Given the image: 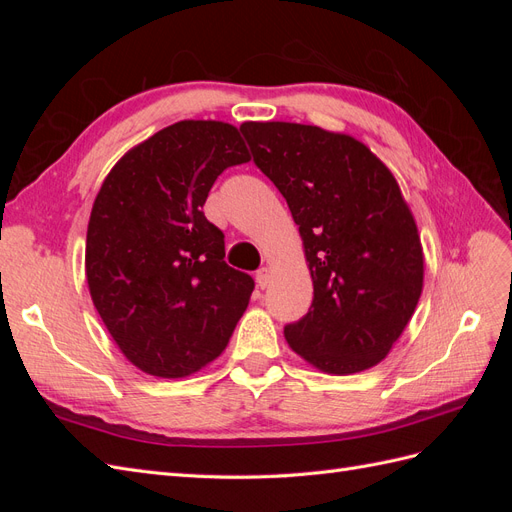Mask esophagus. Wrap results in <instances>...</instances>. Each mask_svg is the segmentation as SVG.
Segmentation results:
<instances>
[{"label":"esophagus","mask_w":512,"mask_h":512,"mask_svg":"<svg viewBox=\"0 0 512 512\" xmlns=\"http://www.w3.org/2000/svg\"><path fill=\"white\" fill-rule=\"evenodd\" d=\"M256 282L258 286L265 290L269 284H271V269L269 267H262L258 273H256Z\"/></svg>","instance_id":"34e87169"}]
</instances>
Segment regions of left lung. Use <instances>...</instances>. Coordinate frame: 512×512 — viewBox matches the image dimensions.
Masks as SVG:
<instances>
[{
    "label": "left lung",
    "mask_w": 512,
    "mask_h": 512,
    "mask_svg": "<svg viewBox=\"0 0 512 512\" xmlns=\"http://www.w3.org/2000/svg\"><path fill=\"white\" fill-rule=\"evenodd\" d=\"M256 166L286 198L314 284L288 346L324 374L378 365L423 292L425 256L399 183L350 134L290 121L241 126Z\"/></svg>",
    "instance_id": "left-lung-1"
}]
</instances>
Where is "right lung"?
Segmentation results:
<instances>
[{
	"instance_id": "add662e5",
	"label": "right lung",
	"mask_w": 512,
	"mask_h": 512,
	"mask_svg": "<svg viewBox=\"0 0 512 512\" xmlns=\"http://www.w3.org/2000/svg\"><path fill=\"white\" fill-rule=\"evenodd\" d=\"M239 130L183 119L111 168L87 226L85 275L106 331L149 376L185 378L226 350L254 280L226 265L203 205L228 166L250 162Z\"/></svg>"
}]
</instances>
